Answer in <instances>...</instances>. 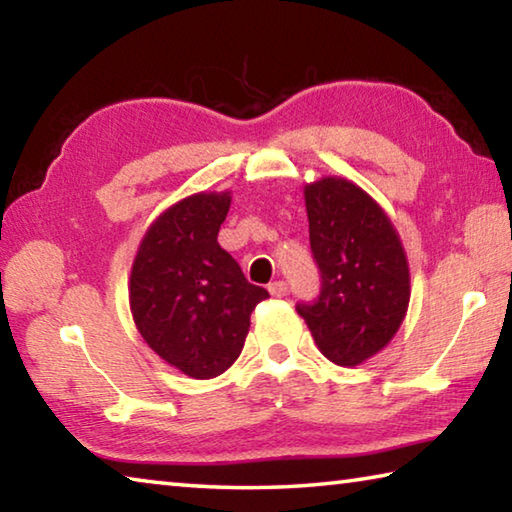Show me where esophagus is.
Here are the masks:
<instances>
[{
    "label": "esophagus",
    "mask_w": 512,
    "mask_h": 512,
    "mask_svg": "<svg viewBox=\"0 0 512 512\" xmlns=\"http://www.w3.org/2000/svg\"><path fill=\"white\" fill-rule=\"evenodd\" d=\"M268 293H271L273 298H284V296H287V293H289L287 282H282V280L271 282V284H268Z\"/></svg>",
    "instance_id": "1"
}]
</instances>
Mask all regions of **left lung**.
I'll list each match as a JSON object with an SVG mask.
<instances>
[{"instance_id":"1","label":"left lung","mask_w":512,"mask_h":512,"mask_svg":"<svg viewBox=\"0 0 512 512\" xmlns=\"http://www.w3.org/2000/svg\"><path fill=\"white\" fill-rule=\"evenodd\" d=\"M305 205L320 293L296 309L329 361L359 366L391 343L409 309L402 241L386 212L345 178L307 185Z\"/></svg>"}]
</instances>
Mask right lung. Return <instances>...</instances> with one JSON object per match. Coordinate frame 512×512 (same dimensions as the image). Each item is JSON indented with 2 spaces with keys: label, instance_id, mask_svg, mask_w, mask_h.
<instances>
[{
  "label": "right lung",
  "instance_id": "obj_1",
  "mask_svg": "<svg viewBox=\"0 0 512 512\" xmlns=\"http://www.w3.org/2000/svg\"><path fill=\"white\" fill-rule=\"evenodd\" d=\"M230 201V192H201L164 210L137 248L128 284L142 339L194 379H212L237 361L250 314L268 298L216 241Z\"/></svg>",
  "mask_w": 512,
  "mask_h": 512
}]
</instances>
